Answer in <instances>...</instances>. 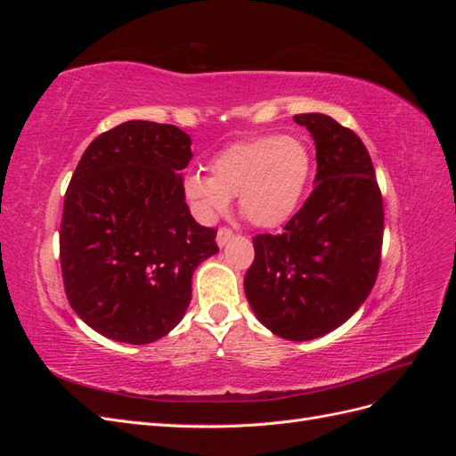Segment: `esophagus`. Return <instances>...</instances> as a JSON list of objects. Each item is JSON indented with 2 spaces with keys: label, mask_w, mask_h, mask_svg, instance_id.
<instances>
[{
  "label": "esophagus",
  "mask_w": 456,
  "mask_h": 456,
  "mask_svg": "<svg viewBox=\"0 0 456 456\" xmlns=\"http://www.w3.org/2000/svg\"><path fill=\"white\" fill-rule=\"evenodd\" d=\"M232 238H233V232L230 228H226V226L218 228V232H216V243H218V247H224Z\"/></svg>",
  "instance_id": "esophagus-1"
}]
</instances>
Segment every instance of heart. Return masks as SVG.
I'll list each match as a JSON object with an SVG mask.
<instances>
[{"label":"heart","instance_id":"1","mask_svg":"<svg viewBox=\"0 0 456 456\" xmlns=\"http://www.w3.org/2000/svg\"><path fill=\"white\" fill-rule=\"evenodd\" d=\"M211 176L191 173L184 191L203 218L224 213L230 198H240V211L258 228H275L291 216L305 196L312 156L291 134H266L236 142L211 159Z\"/></svg>","mask_w":456,"mask_h":456}]
</instances>
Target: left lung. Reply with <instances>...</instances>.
I'll return each instance as SVG.
<instances>
[{
  "mask_svg": "<svg viewBox=\"0 0 456 456\" xmlns=\"http://www.w3.org/2000/svg\"><path fill=\"white\" fill-rule=\"evenodd\" d=\"M293 119L315 142V188L281 233L253 238L243 285L262 325L302 342L340 327L369 297L380 268L384 207L360 136L325 114Z\"/></svg>",
  "mask_w": 456,
  "mask_h": 456,
  "instance_id": "obj_1",
  "label": "left lung"
}]
</instances>
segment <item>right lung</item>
<instances>
[{"label":"right lung","instance_id":"right-lung-1","mask_svg":"<svg viewBox=\"0 0 456 456\" xmlns=\"http://www.w3.org/2000/svg\"><path fill=\"white\" fill-rule=\"evenodd\" d=\"M190 136L126 121L87 146L64 196L61 268L66 298L96 333L150 344L190 305L191 275L218 253L216 230L184 201Z\"/></svg>","mask_w":456,"mask_h":456}]
</instances>
